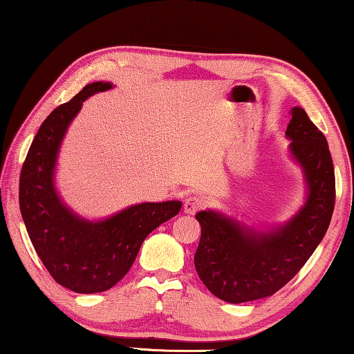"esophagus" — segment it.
<instances>
[{"label": "esophagus", "instance_id": "34e87169", "mask_svg": "<svg viewBox=\"0 0 354 354\" xmlns=\"http://www.w3.org/2000/svg\"><path fill=\"white\" fill-rule=\"evenodd\" d=\"M205 207V200L200 198V196L192 195L187 200L184 201V212L185 214H195L196 211Z\"/></svg>", "mask_w": 354, "mask_h": 354}]
</instances>
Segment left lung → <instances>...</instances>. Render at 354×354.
Segmentation results:
<instances>
[{
	"label": "left lung",
	"mask_w": 354,
	"mask_h": 354,
	"mask_svg": "<svg viewBox=\"0 0 354 354\" xmlns=\"http://www.w3.org/2000/svg\"><path fill=\"white\" fill-rule=\"evenodd\" d=\"M286 137L308 185L304 206L284 225L257 231L215 211H200L201 237L195 268L209 292L245 303L278 292L295 277L325 237L335 201L328 142L301 107H293Z\"/></svg>",
	"instance_id": "obj_1"
}]
</instances>
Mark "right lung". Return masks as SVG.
Here are the masks:
<instances>
[{"label": "right lung", "mask_w": 354, "mask_h": 354, "mask_svg": "<svg viewBox=\"0 0 354 354\" xmlns=\"http://www.w3.org/2000/svg\"><path fill=\"white\" fill-rule=\"evenodd\" d=\"M112 88L87 84L41 123L20 173V211L35 253L57 284L76 293L104 292L129 272L147 236L179 212L181 201L140 203L104 220L81 218L55 187L57 154L71 120L88 97Z\"/></svg>", "instance_id": "right-lung-1"}]
</instances>
